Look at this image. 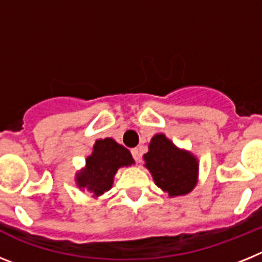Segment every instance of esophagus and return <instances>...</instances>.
Instances as JSON below:
<instances>
[{"label": "esophagus", "mask_w": 262, "mask_h": 262, "mask_svg": "<svg viewBox=\"0 0 262 262\" xmlns=\"http://www.w3.org/2000/svg\"><path fill=\"white\" fill-rule=\"evenodd\" d=\"M131 154H133V157L135 159V161H140V152H139L138 148L131 149Z\"/></svg>", "instance_id": "1"}]
</instances>
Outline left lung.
I'll use <instances>...</instances> for the list:
<instances>
[{"mask_svg": "<svg viewBox=\"0 0 262 262\" xmlns=\"http://www.w3.org/2000/svg\"><path fill=\"white\" fill-rule=\"evenodd\" d=\"M143 160L155 184L169 198L186 195L196 186L200 161L190 151L178 148L165 134L152 136Z\"/></svg>", "mask_w": 262, "mask_h": 262, "instance_id": "8db88e82", "label": "left lung"}]
</instances>
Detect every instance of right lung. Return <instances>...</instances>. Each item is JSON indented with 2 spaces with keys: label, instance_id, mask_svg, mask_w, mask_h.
<instances>
[{
  "label": "right lung",
  "instance_id": "1",
  "mask_svg": "<svg viewBox=\"0 0 262 262\" xmlns=\"http://www.w3.org/2000/svg\"><path fill=\"white\" fill-rule=\"evenodd\" d=\"M133 164L135 161L127 148L111 138L98 139L85 160V166L76 173V185L93 198H98L113 187L118 169Z\"/></svg>",
  "mask_w": 262,
  "mask_h": 262
}]
</instances>
